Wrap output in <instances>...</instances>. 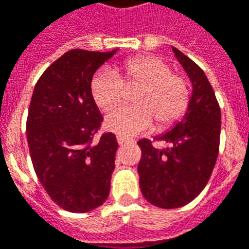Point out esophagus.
Segmentation results:
<instances>
[{
  "instance_id": "obj_1",
  "label": "esophagus",
  "mask_w": 249,
  "mask_h": 249,
  "mask_svg": "<svg viewBox=\"0 0 249 249\" xmlns=\"http://www.w3.org/2000/svg\"><path fill=\"white\" fill-rule=\"evenodd\" d=\"M117 142L120 146H123V144H125V143H128V142H129V139L123 138V136H117Z\"/></svg>"
}]
</instances>
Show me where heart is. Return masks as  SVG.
Segmentation results:
<instances>
[{"instance_id":"b5f03b06","label":"heart","mask_w":249,"mask_h":249,"mask_svg":"<svg viewBox=\"0 0 249 249\" xmlns=\"http://www.w3.org/2000/svg\"><path fill=\"white\" fill-rule=\"evenodd\" d=\"M142 86L133 96L136 106L118 107L105 120V126L118 136H136L147 131L154 120L165 128L184 114L189 103V86L160 57L140 55L126 60L117 73L102 69L91 80V94L105 111L111 110L124 99L125 88Z\"/></svg>"}]
</instances>
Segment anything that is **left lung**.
Segmentation results:
<instances>
[{
    "label": "left lung",
    "instance_id": "obj_1",
    "mask_svg": "<svg viewBox=\"0 0 249 249\" xmlns=\"http://www.w3.org/2000/svg\"><path fill=\"white\" fill-rule=\"evenodd\" d=\"M192 84L185 114L155 139L167 143L157 148L142 139L138 173L140 191L160 209L188 204L209 181L218 157L221 110L206 73L185 54L172 47Z\"/></svg>",
    "mask_w": 249,
    "mask_h": 249
}]
</instances>
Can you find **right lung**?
<instances>
[{"mask_svg":"<svg viewBox=\"0 0 249 249\" xmlns=\"http://www.w3.org/2000/svg\"><path fill=\"white\" fill-rule=\"evenodd\" d=\"M117 50H69L43 72L32 92L27 118L32 165L49 196L71 213L102 206L110 192L118 143L111 132L92 143L102 114L91 80Z\"/></svg>","mask_w":249,"mask_h":249,"instance_id":"1","label":"right lung"}]
</instances>
